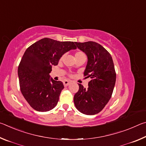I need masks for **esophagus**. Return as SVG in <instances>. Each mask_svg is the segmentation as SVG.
<instances>
[{"instance_id": "esophagus-1", "label": "esophagus", "mask_w": 146, "mask_h": 146, "mask_svg": "<svg viewBox=\"0 0 146 146\" xmlns=\"http://www.w3.org/2000/svg\"><path fill=\"white\" fill-rule=\"evenodd\" d=\"M63 84H64V86H65V87H66V86H68L69 84H70V81H68V80H64L63 82Z\"/></svg>"}]
</instances>
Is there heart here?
<instances>
[{"label": "heart", "instance_id": "b5f03b06", "mask_svg": "<svg viewBox=\"0 0 146 146\" xmlns=\"http://www.w3.org/2000/svg\"><path fill=\"white\" fill-rule=\"evenodd\" d=\"M79 57H86L85 53L83 52V51H78L75 53V58H77ZM63 58V56L60 58V60Z\"/></svg>", "mask_w": 146, "mask_h": 146}]
</instances>
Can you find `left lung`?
<instances>
[{"instance_id": "1", "label": "left lung", "mask_w": 146, "mask_h": 146, "mask_svg": "<svg viewBox=\"0 0 146 146\" xmlns=\"http://www.w3.org/2000/svg\"><path fill=\"white\" fill-rule=\"evenodd\" d=\"M75 44L88 56L84 75L91 80L87 89L78 84L79 90L74 96V104L83 114H97L111 97L116 82L114 64L110 53L98 43L88 41L75 42Z\"/></svg>"}]
</instances>
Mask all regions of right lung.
Returning a JSON list of instances; mask_svg holds the SVG:
<instances>
[{
    "mask_svg": "<svg viewBox=\"0 0 146 146\" xmlns=\"http://www.w3.org/2000/svg\"><path fill=\"white\" fill-rule=\"evenodd\" d=\"M76 48L73 42L49 38L27 48L18 68L19 85L24 98L35 110L48 111L57 104L64 87L61 81L50 78L49 73L64 53Z\"/></svg>",
    "mask_w": 146,
    "mask_h": 146,
    "instance_id": "1",
    "label": "right lung"
}]
</instances>
